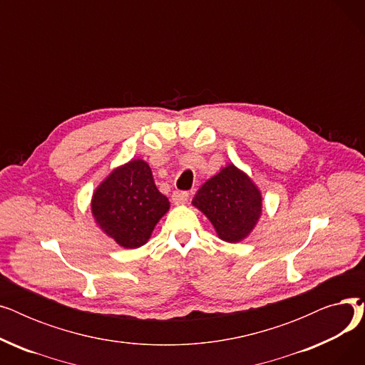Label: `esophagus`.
<instances>
[{"label": "esophagus", "instance_id": "obj_1", "mask_svg": "<svg viewBox=\"0 0 365 365\" xmlns=\"http://www.w3.org/2000/svg\"><path fill=\"white\" fill-rule=\"evenodd\" d=\"M171 200L176 205H182V204L187 202L189 195H187V192H183V190H175V192H173V195H171Z\"/></svg>", "mask_w": 365, "mask_h": 365}]
</instances>
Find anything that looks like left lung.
I'll list each match as a JSON object with an SVG mask.
<instances>
[{
  "label": "left lung",
  "instance_id": "8db88e82",
  "mask_svg": "<svg viewBox=\"0 0 365 365\" xmlns=\"http://www.w3.org/2000/svg\"><path fill=\"white\" fill-rule=\"evenodd\" d=\"M91 215L102 231L124 248L145 245L157 223L168 212L149 164L140 158L117 168L94 189Z\"/></svg>",
  "mask_w": 365,
  "mask_h": 365
}]
</instances>
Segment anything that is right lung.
<instances>
[{
    "label": "right lung",
    "instance_id": "obj_1",
    "mask_svg": "<svg viewBox=\"0 0 365 365\" xmlns=\"http://www.w3.org/2000/svg\"><path fill=\"white\" fill-rule=\"evenodd\" d=\"M192 205L212 222L220 240L237 244L253 232L263 204L257 185L231 163L198 189Z\"/></svg>",
    "mask_w": 365,
    "mask_h": 365
}]
</instances>
